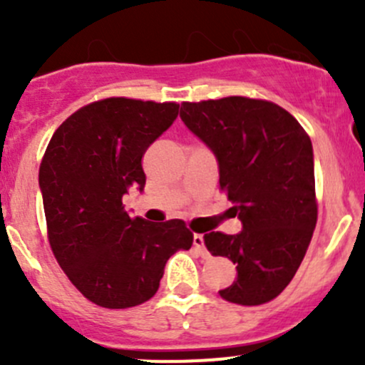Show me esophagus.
<instances>
[{
  "mask_svg": "<svg viewBox=\"0 0 365 365\" xmlns=\"http://www.w3.org/2000/svg\"><path fill=\"white\" fill-rule=\"evenodd\" d=\"M194 247L197 249V251L201 252V256H208V252L205 251V237L203 235H200V233H196L194 235Z\"/></svg>",
  "mask_w": 365,
  "mask_h": 365,
  "instance_id": "esophagus-1",
  "label": "esophagus"
}]
</instances>
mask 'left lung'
<instances>
[{"label": "left lung", "instance_id": "8db88e82", "mask_svg": "<svg viewBox=\"0 0 365 365\" xmlns=\"http://www.w3.org/2000/svg\"><path fill=\"white\" fill-rule=\"evenodd\" d=\"M180 118L215 155L220 189L242 222L237 235H205L213 256L237 264L220 297L240 305L270 302L297 274L316 227L311 139L286 109L245 97L183 102Z\"/></svg>", "mask_w": 365, "mask_h": 365}]
</instances>
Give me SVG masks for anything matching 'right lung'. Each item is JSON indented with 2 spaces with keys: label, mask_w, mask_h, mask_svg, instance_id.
Returning a JSON list of instances; mask_svg holds the SVG:
<instances>
[{
  "label": "right lung",
  "mask_w": 365,
  "mask_h": 365,
  "mask_svg": "<svg viewBox=\"0 0 365 365\" xmlns=\"http://www.w3.org/2000/svg\"><path fill=\"white\" fill-rule=\"evenodd\" d=\"M178 109L132 98L84 106L56 128L40 164L51 249L72 284L101 307L150 300L165 261L192 245L183 220L132 219L121 203L130 190H145L143 155Z\"/></svg>",
  "instance_id": "right-lung-1"
}]
</instances>
